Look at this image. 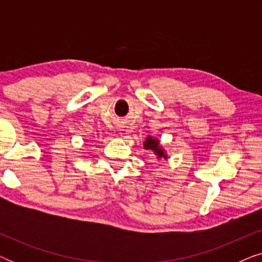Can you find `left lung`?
Returning <instances> with one entry per match:
<instances>
[{"label": "left lung", "mask_w": 262, "mask_h": 262, "mask_svg": "<svg viewBox=\"0 0 262 262\" xmlns=\"http://www.w3.org/2000/svg\"><path fill=\"white\" fill-rule=\"evenodd\" d=\"M143 146H144L145 150H151L157 160L168 159L167 152L164 151V149L162 148V145L160 144V141L157 138H154L151 136H149V137H146L145 142L143 143Z\"/></svg>", "instance_id": "left-lung-1"}]
</instances>
